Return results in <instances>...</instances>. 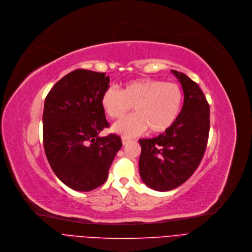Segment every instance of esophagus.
Instances as JSON below:
<instances>
[{"label":"esophagus","mask_w":252,"mask_h":252,"mask_svg":"<svg viewBox=\"0 0 252 252\" xmlns=\"http://www.w3.org/2000/svg\"><path fill=\"white\" fill-rule=\"evenodd\" d=\"M130 141V138L129 137H126V136H123L122 137V142H123V145L125 146V145H127V143Z\"/></svg>","instance_id":"34e87169"}]
</instances>
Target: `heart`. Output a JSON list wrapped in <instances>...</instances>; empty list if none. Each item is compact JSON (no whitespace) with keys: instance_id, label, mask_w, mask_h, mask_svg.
<instances>
[{"instance_id":"1","label":"heart","mask_w":252,"mask_h":252,"mask_svg":"<svg viewBox=\"0 0 252 252\" xmlns=\"http://www.w3.org/2000/svg\"><path fill=\"white\" fill-rule=\"evenodd\" d=\"M184 94L175 83L158 79L141 78L126 82L122 89L107 87L101 96V105L112 119H122L131 110V115L116 123L114 131L126 136L141 133L149 128L152 133L168 130L177 120L183 107Z\"/></svg>"}]
</instances>
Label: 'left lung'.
<instances>
[{"label":"left lung","instance_id":"1","mask_svg":"<svg viewBox=\"0 0 252 252\" xmlns=\"http://www.w3.org/2000/svg\"><path fill=\"white\" fill-rule=\"evenodd\" d=\"M181 82L185 100L175 123L157 137L139 139V174L148 187L173 189L191 176L204 156L210 128V109L198 84L171 70Z\"/></svg>","mask_w":252,"mask_h":252}]
</instances>
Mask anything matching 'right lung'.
<instances>
[{"label": "right lung", "mask_w": 252, "mask_h": 252, "mask_svg": "<svg viewBox=\"0 0 252 252\" xmlns=\"http://www.w3.org/2000/svg\"><path fill=\"white\" fill-rule=\"evenodd\" d=\"M105 73L76 69L47 94L43 112V142L55 175L68 188L89 191L103 185L121 137H99L110 127L101 96L110 87Z\"/></svg>", "instance_id": "1"}]
</instances>
